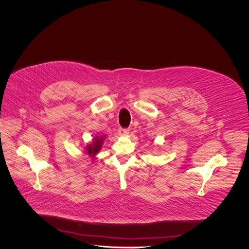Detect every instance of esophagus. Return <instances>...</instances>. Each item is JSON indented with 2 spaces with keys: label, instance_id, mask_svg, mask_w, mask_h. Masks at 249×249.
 Instances as JSON below:
<instances>
[{
  "label": "esophagus",
  "instance_id": "1",
  "mask_svg": "<svg viewBox=\"0 0 249 249\" xmlns=\"http://www.w3.org/2000/svg\"><path fill=\"white\" fill-rule=\"evenodd\" d=\"M129 133H130V130L129 129H122V128H120L119 130V135L125 136V135H128Z\"/></svg>",
  "mask_w": 249,
  "mask_h": 249
}]
</instances>
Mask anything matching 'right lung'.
I'll return each instance as SVG.
<instances>
[{
    "label": "right lung",
    "instance_id": "obj_1",
    "mask_svg": "<svg viewBox=\"0 0 249 249\" xmlns=\"http://www.w3.org/2000/svg\"><path fill=\"white\" fill-rule=\"evenodd\" d=\"M107 138V135H98L92 138L91 142H89L85 146V152L89 158H91V160L94 161L96 160V155L99 153V151L102 149V146Z\"/></svg>",
    "mask_w": 249,
    "mask_h": 249
}]
</instances>
